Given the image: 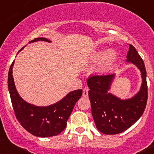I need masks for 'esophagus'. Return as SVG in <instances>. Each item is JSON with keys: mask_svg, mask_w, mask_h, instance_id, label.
Here are the masks:
<instances>
[{"mask_svg": "<svg viewBox=\"0 0 154 154\" xmlns=\"http://www.w3.org/2000/svg\"><path fill=\"white\" fill-rule=\"evenodd\" d=\"M82 95H83L84 97H87V96H88V95H89V88H87V87L84 88L83 92H82Z\"/></svg>", "mask_w": 154, "mask_h": 154, "instance_id": "obj_1", "label": "esophagus"}]
</instances>
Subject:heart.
Returning a JSON list of instances; mask_svg holds the SVG:
<instances>
[{
    "label": "heart",
    "instance_id": "b5f03b06",
    "mask_svg": "<svg viewBox=\"0 0 154 154\" xmlns=\"http://www.w3.org/2000/svg\"><path fill=\"white\" fill-rule=\"evenodd\" d=\"M116 58V54L113 51H110L108 49H103L97 51L94 55V60L96 62H105L106 61V65L109 66L115 61Z\"/></svg>",
    "mask_w": 154,
    "mask_h": 154
}]
</instances>
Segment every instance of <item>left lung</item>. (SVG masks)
<instances>
[{
    "instance_id": "8db88e82",
    "label": "left lung",
    "mask_w": 154,
    "mask_h": 154,
    "mask_svg": "<svg viewBox=\"0 0 154 154\" xmlns=\"http://www.w3.org/2000/svg\"><path fill=\"white\" fill-rule=\"evenodd\" d=\"M126 62L135 65L141 72L140 89L130 99H121L110 93L115 74L92 75L87 80L92 114L99 131L107 135L118 134L133 126L143 113L147 102L146 71L142 58L130 45Z\"/></svg>"
}]
</instances>
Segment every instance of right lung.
Returning a JSON list of instances; mask_svg holds the SVG:
<instances>
[{"mask_svg": "<svg viewBox=\"0 0 154 154\" xmlns=\"http://www.w3.org/2000/svg\"><path fill=\"white\" fill-rule=\"evenodd\" d=\"M38 41L51 42L45 38H37L29 43ZM14 64V61L11 65L8 72V86L14 114L19 123L35 137H50L62 133L66 127L67 121L76 102L82 95V90L77 89L70 92L60 101L48 106H37L30 104L19 96L16 89L12 75Z\"/></svg>", "mask_w": 154, "mask_h": 154, "instance_id": "1", "label": "right lung"}]
</instances>
